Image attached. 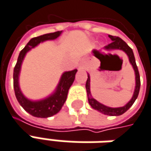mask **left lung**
Wrapping results in <instances>:
<instances>
[{
	"mask_svg": "<svg viewBox=\"0 0 151 151\" xmlns=\"http://www.w3.org/2000/svg\"><path fill=\"white\" fill-rule=\"evenodd\" d=\"M109 37L112 40L111 43L107 45L104 47V49L108 51H111V50H121L123 52H124L127 54L129 58V61L130 63V64L132 65L134 71V74H135V88H134V91L133 94L132 99L128 102L127 104L123 107H119V108H111V107H108L106 105H104L103 104L97 101L95 99H93L91 95V92H90V76L88 73V79L86 82V90H87V94H88V100L89 104L91 107L100 112L106 115H110V116H119L121 115L127 111L128 109L132 106L133 104L136 100L138 95H139V88H140V78H139V73L138 71L137 65L135 63V58L134 56L133 50L128 46V44L123 41L121 38H119V37H114L109 35Z\"/></svg>",
	"mask_w": 151,
	"mask_h": 151,
	"instance_id": "obj_1",
	"label": "left lung"
}]
</instances>
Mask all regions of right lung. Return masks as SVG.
Wrapping results in <instances>:
<instances>
[{
  "instance_id": "1",
  "label": "right lung",
  "mask_w": 151,
  "mask_h": 151,
  "mask_svg": "<svg viewBox=\"0 0 151 151\" xmlns=\"http://www.w3.org/2000/svg\"><path fill=\"white\" fill-rule=\"evenodd\" d=\"M62 32L63 31H58L52 33L44 34L39 37L32 38L28 42V43L26 45V47L20 52L17 64L14 68L13 86L17 99L19 102L20 105L34 117H51L58 114L61 110L62 107L63 106L67 99L68 89L70 88L71 85L73 84V81L75 79V74L78 70L74 69V70L64 72L61 76L59 83L57 86L55 91L52 94L41 100L33 101L24 96L19 86V75L21 72L22 64L27 52L45 41L57 39L62 34Z\"/></svg>"
}]
</instances>
